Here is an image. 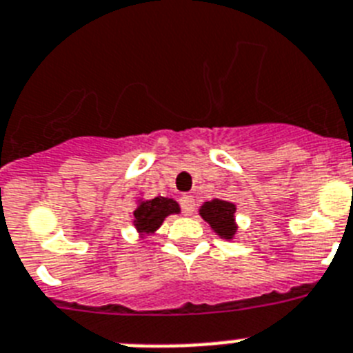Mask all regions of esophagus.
Returning a JSON list of instances; mask_svg holds the SVG:
<instances>
[{
  "instance_id": "esophagus-1",
  "label": "esophagus",
  "mask_w": 353,
  "mask_h": 353,
  "mask_svg": "<svg viewBox=\"0 0 353 353\" xmlns=\"http://www.w3.org/2000/svg\"><path fill=\"white\" fill-rule=\"evenodd\" d=\"M179 202H181V210H183V213L185 214H192L195 211V201L192 195H183Z\"/></svg>"
}]
</instances>
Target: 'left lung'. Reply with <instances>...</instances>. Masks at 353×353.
<instances>
[{"label": "left lung", "instance_id": "8db88e82", "mask_svg": "<svg viewBox=\"0 0 353 353\" xmlns=\"http://www.w3.org/2000/svg\"><path fill=\"white\" fill-rule=\"evenodd\" d=\"M236 206L232 202L222 201V199H213V201L204 202L199 210V214L202 219L210 223V228L213 229L222 240H232L238 231L236 225Z\"/></svg>", "mask_w": 353, "mask_h": 353}]
</instances>
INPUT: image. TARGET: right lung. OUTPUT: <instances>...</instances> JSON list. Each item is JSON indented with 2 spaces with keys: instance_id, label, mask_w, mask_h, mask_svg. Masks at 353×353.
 <instances>
[{
  "instance_id": "right-lung-1",
  "label": "right lung",
  "mask_w": 353,
  "mask_h": 353,
  "mask_svg": "<svg viewBox=\"0 0 353 353\" xmlns=\"http://www.w3.org/2000/svg\"><path fill=\"white\" fill-rule=\"evenodd\" d=\"M181 213V208L174 199L154 197V199H140L139 206L133 211V225L140 238L154 234L163 223L168 214Z\"/></svg>"
}]
</instances>
